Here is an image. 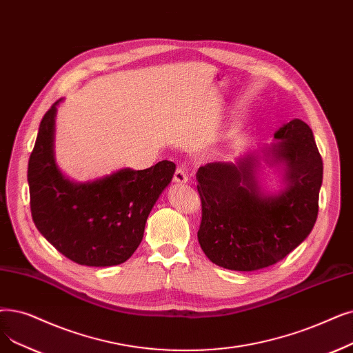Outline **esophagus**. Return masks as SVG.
Segmentation results:
<instances>
[{
    "label": "esophagus",
    "mask_w": 353,
    "mask_h": 353,
    "mask_svg": "<svg viewBox=\"0 0 353 353\" xmlns=\"http://www.w3.org/2000/svg\"><path fill=\"white\" fill-rule=\"evenodd\" d=\"M174 183H179V185H183V183H188L189 181V177L185 172V168L181 167H177V170L174 172V177H173Z\"/></svg>",
    "instance_id": "1"
}]
</instances>
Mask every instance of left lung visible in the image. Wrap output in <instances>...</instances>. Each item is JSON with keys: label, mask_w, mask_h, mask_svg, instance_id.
<instances>
[{"label": "left lung", "mask_w": 353, "mask_h": 353, "mask_svg": "<svg viewBox=\"0 0 353 353\" xmlns=\"http://www.w3.org/2000/svg\"><path fill=\"white\" fill-rule=\"evenodd\" d=\"M281 176L279 190L263 183L265 167ZM323 161L312 128L291 119L274 143L248 150L235 161L197 170L202 222L197 239L213 264L234 271L272 265L309 236L317 219Z\"/></svg>", "instance_id": "8db88e82"}]
</instances>
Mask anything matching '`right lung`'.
<instances>
[{"label": "right lung", "mask_w": 353, "mask_h": 353, "mask_svg": "<svg viewBox=\"0 0 353 353\" xmlns=\"http://www.w3.org/2000/svg\"><path fill=\"white\" fill-rule=\"evenodd\" d=\"M59 99L43 117L28 160L30 208L39 232L73 263L112 267L139 248L148 214L170 185L176 164L145 170L119 168L94 180L74 181L54 157Z\"/></svg>", "instance_id": "obj_1"}]
</instances>
